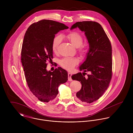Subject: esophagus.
Segmentation results:
<instances>
[{
	"label": "esophagus",
	"mask_w": 133,
	"mask_h": 133,
	"mask_svg": "<svg viewBox=\"0 0 133 133\" xmlns=\"http://www.w3.org/2000/svg\"><path fill=\"white\" fill-rule=\"evenodd\" d=\"M71 76H72V74L70 73H68V80L69 81H72V79L71 78Z\"/></svg>",
	"instance_id": "34e87169"
}]
</instances>
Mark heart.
<instances>
[{"instance_id": "heart-1", "label": "heart", "mask_w": 133, "mask_h": 133, "mask_svg": "<svg viewBox=\"0 0 133 133\" xmlns=\"http://www.w3.org/2000/svg\"><path fill=\"white\" fill-rule=\"evenodd\" d=\"M66 37L72 44L76 48L80 47L83 43V39L82 36L77 32H73L69 33ZM61 41V37L59 35L55 37L53 40L52 48L53 52L56 53L59 44ZM78 62V60L75 58L65 57L61 59L60 64L62 67L68 70L73 69Z\"/></svg>"}]
</instances>
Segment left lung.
<instances>
[{
	"label": "left lung",
	"instance_id": "1",
	"mask_svg": "<svg viewBox=\"0 0 133 133\" xmlns=\"http://www.w3.org/2000/svg\"><path fill=\"white\" fill-rule=\"evenodd\" d=\"M78 28L84 32L89 44L86 58L79 66V70L91 74L85 78L81 73L72 76V79L81 83V90L76 93L82 103H92L98 100L107 90L112 78V46L102 26L95 21L77 22L70 30Z\"/></svg>",
	"mask_w": 133,
	"mask_h": 133
}]
</instances>
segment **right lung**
I'll list each match as a JSON object with an SVG mask.
<instances>
[{"instance_id": "obj_1", "label": "right lung", "mask_w": 133, "mask_h": 133, "mask_svg": "<svg viewBox=\"0 0 133 133\" xmlns=\"http://www.w3.org/2000/svg\"><path fill=\"white\" fill-rule=\"evenodd\" d=\"M69 27L63 23L43 19L31 24L24 35L21 49V63L31 92L44 102L53 100L58 87L68 80V72L60 67L47 71L46 60L53 58L52 44L55 35Z\"/></svg>"}]
</instances>
